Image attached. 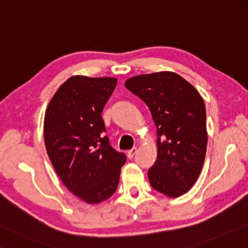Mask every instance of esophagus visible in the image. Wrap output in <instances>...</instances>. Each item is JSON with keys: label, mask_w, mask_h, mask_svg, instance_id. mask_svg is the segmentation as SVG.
<instances>
[{"label": "esophagus", "mask_w": 248, "mask_h": 248, "mask_svg": "<svg viewBox=\"0 0 248 248\" xmlns=\"http://www.w3.org/2000/svg\"><path fill=\"white\" fill-rule=\"evenodd\" d=\"M136 153H137V148H133V149H131V150H128L127 151V157L129 158V159H132L134 155H136Z\"/></svg>", "instance_id": "1"}]
</instances>
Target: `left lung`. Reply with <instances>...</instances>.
<instances>
[{
  "mask_svg": "<svg viewBox=\"0 0 248 248\" xmlns=\"http://www.w3.org/2000/svg\"><path fill=\"white\" fill-rule=\"evenodd\" d=\"M125 87L149 108L157 127V160L150 185L168 197L187 193L196 183L207 150L206 108L196 88L173 72L129 78Z\"/></svg>",
  "mask_w": 248,
  "mask_h": 248,
  "instance_id": "1",
  "label": "left lung"
}]
</instances>
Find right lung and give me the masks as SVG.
Masks as SVG:
<instances>
[{"label": "right lung", "mask_w": 248, "mask_h": 248, "mask_svg": "<svg viewBox=\"0 0 248 248\" xmlns=\"http://www.w3.org/2000/svg\"><path fill=\"white\" fill-rule=\"evenodd\" d=\"M113 77H69L47 104L43 136L55 172L69 192L90 205L110 198L126 155L110 146L101 113Z\"/></svg>", "instance_id": "add662e5"}]
</instances>
